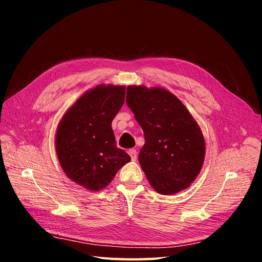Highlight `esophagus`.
I'll return each instance as SVG.
<instances>
[{
    "instance_id": "obj_1",
    "label": "esophagus",
    "mask_w": 262,
    "mask_h": 262,
    "mask_svg": "<svg viewBox=\"0 0 262 262\" xmlns=\"http://www.w3.org/2000/svg\"><path fill=\"white\" fill-rule=\"evenodd\" d=\"M128 155L130 156L133 161H136V160H137V151L136 150H135V149H129L128 150Z\"/></svg>"
}]
</instances>
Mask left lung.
Here are the masks:
<instances>
[{
	"instance_id": "left-lung-1",
	"label": "left lung",
	"mask_w": 262,
	"mask_h": 262,
	"mask_svg": "<svg viewBox=\"0 0 262 262\" xmlns=\"http://www.w3.org/2000/svg\"><path fill=\"white\" fill-rule=\"evenodd\" d=\"M126 103L145 135L138 160L159 193L173 195L195 181L205 159V139L187 108L162 88L128 86Z\"/></svg>"
}]
</instances>
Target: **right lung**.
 Masks as SVG:
<instances>
[{
	"label": "right lung",
	"mask_w": 262,
	"mask_h": 262,
	"mask_svg": "<svg viewBox=\"0 0 262 262\" xmlns=\"http://www.w3.org/2000/svg\"><path fill=\"white\" fill-rule=\"evenodd\" d=\"M124 100V86L100 85L76 101L58 124V161L71 180L87 189H102L130 161L116 147L111 126Z\"/></svg>",
	"instance_id": "add662e5"
}]
</instances>
